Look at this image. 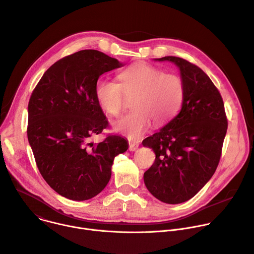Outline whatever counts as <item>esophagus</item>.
I'll list each match as a JSON object with an SVG mask.
<instances>
[{
    "label": "esophagus",
    "mask_w": 254,
    "mask_h": 254,
    "mask_svg": "<svg viewBox=\"0 0 254 254\" xmlns=\"http://www.w3.org/2000/svg\"><path fill=\"white\" fill-rule=\"evenodd\" d=\"M137 148H139V144H137L136 142H132V141L128 142V150L129 151H135Z\"/></svg>",
    "instance_id": "34e87169"
}]
</instances>
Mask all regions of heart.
<instances>
[{
	"label": "heart",
	"mask_w": 254,
	"mask_h": 254,
	"mask_svg": "<svg viewBox=\"0 0 254 254\" xmlns=\"http://www.w3.org/2000/svg\"><path fill=\"white\" fill-rule=\"evenodd\" d=\"M120 84L106 79L95 83V98L111 117H119L125 97L133 96L132 110L113 124V128L130 140H136L152 123L160 127L169 122L179 110L184 97L183 80L164 73L148 63H137L119 74Z\"/></svg>",
	"instance_id": "b5f03b06"
}]
</instances>
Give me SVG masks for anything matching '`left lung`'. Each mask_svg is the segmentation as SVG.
Masks as SVG:
<instances>
[{
	"mask_svg": "<svg viewBox=\"0 0 254 254\" xmlns=\"http://www.w3.org/2000/svg\"><path fill=\"white\" fill-rule=\"evenodd\" d=\"M157 61L179 67L184 97L176 117L143 141L156 155L144 181L156 198L175 204L193 197L214 175L228 121L219 90L200 67L176 57Z\"/></svg>",
	"mask_w": 254,
	"mask_h": 254,
	"instance_id": "left-lung-1",
	"label": "left lung"
}]
</instances>
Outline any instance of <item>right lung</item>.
I'll list each match as a JSON object with an SVG mask.
<instances>
[{
    "label": "right lung",
    "instance_id": "obj_1",
    "mask_svg": "<svg viewBox=\"0 0 254 254\" xmlns=\"http://www.w3.org/2000/svg\"><path fill=\"white\" fill-rule=\"evenodd\" d=\"M122 65L101 52L80 51L50 66L30 96L27 136L37 168L49 186L68 199L86 200L101 192L114 158L128 148L120 135L89 142L108 127L95 98V83Z\"/></svg>",
    "mask_w": 254,
    "mask_h": 254
}]
</instances>
